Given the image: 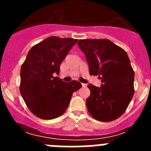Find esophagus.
I'll return each mask as SVG.
<instances>
[{
    "mask_svg": "<svg viewBox=\"0 0 151 151\" xmlns=\"http://www.w3.org/2000/svg\"><path fill=\"white\" fill-rule=\"evenodd\" d=\"M82 87H83V88H87V86H88L87 84H85V83H82Z\"/></svg>",
    "mask_w": 151,
    "mask_h": 151,
    "instance_id": "1",
    "label": "esophagus"
}]
</instances>
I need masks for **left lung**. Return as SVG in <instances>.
Wrapping results in <instances>:
<instances>
[{"label": "left lung", "instance_id": "8db88e82", "mask_svg": "<svg viewBox=\"0 0 151 151\" xmlns=\"http://www.w3.org/2000/svg\"><path fill=\"white\" fill-rule=\"evenodd\" d=\"M90 75L98 76L101 88L88 85V110L101 122H111L126 110L134 95V72L125 50L108 39L78 40Z\"/></svg>", "mask_w": 151, "mask_h": 151}]
</instances>
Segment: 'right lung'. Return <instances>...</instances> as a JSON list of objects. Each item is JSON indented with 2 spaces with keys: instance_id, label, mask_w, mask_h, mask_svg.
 I'll list each match as a JSON object with an SVG mask.
<instances>
[{
  "instance_id": "right-lung-1",
  "label": "right lung",
  "mask_w": 151,
  "mask_h": 151,
  "mask_svg": "<svg viewBox=\"0 0 151 151\" xmlns=\"http://www.w3.org/2000/svg\"><path fill=\"white\" fill-rule=\"evenodd\" d=\"M77 39L47 38L30 49L21 66L20 94L32 113L42 119H53L66 111L73 92L82 87L78 81L65 82L60 64Z\"/></svg>"
}]
</instances>
